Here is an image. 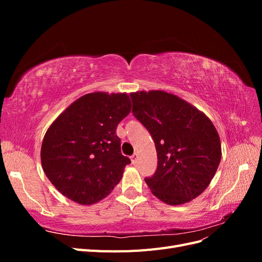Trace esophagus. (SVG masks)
<instances>
[{
    "label": "esophagus",
    "mask_w": 262,
    "mask_h": 262,
    "mask_svg": "<svg viewBox=\"0 0 262 262\" xmlns=\"http://www.w3.org/2000/svg\"><path fill=\"white\" fill-rule=\"evenodd\" d=\"M130 158H131V163H132L133 165H136L137 162H138V154H133Z\"/></svg>",
    "instance_id": "obj_1"
}]
</instances>
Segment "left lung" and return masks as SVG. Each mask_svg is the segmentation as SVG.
<instances>
[{
  "label": "left lung",
  "instance_id": "obj_1",
  "mask_svg": "<svg viewBox=\"0 0 262 262\" xmlns=\"http://www.w3.org/2000/svg\"><path fill=\"white\" fill-rule=\"evenodd\" d=\"M132 113L152 136L157 169L145 179L164 203L180 205L199 196L212 181L222 157L220 136L210 119L164 91L131 93Z\"/></svg>",
  "mask_w": 262,
  "mask_h": 262
}]
</instances>
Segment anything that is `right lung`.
Listing matches in <instances>:
<instances>
[{
	"label": "right lung",
	"instance_id": "right-lung-1",
	"mask_svg": "<svg viewBox=\"0 0 262 262\" xmlns=\"http://www.w3.org/2000/svg\"><path fill=\"white\" fill-rule=\"evenodd\" d=\"M131 112L126 93L94 92L73 101L47 130L42 169L60 193L82 205L106 198L131 163L121 154L118 123Z\"/></svg>",
	"mask_w": 262,
	"mask_h": 262
}]
</instances>
